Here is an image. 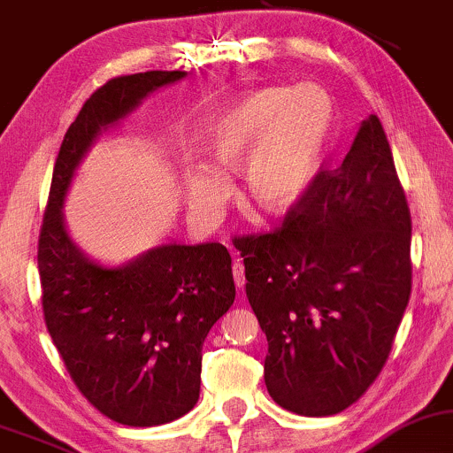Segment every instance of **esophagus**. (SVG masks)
I'll return each instance as SVG.
<instances>
[{
    "label": "esophagus",
    "instance_id": "esophagus-1",
    "mask_svg": "<svg viewBox=\"0 0 453 453\" xmlns=\"http://www.w3.org/2000/svg\"><path fill=\"white\" fill-rule=\"evenodd\" d=\"M232 272H234V282H236L238 288H244L246 278H244V265H242V261H234Z\"/></svg>",
    "mask_w": 453,
    "mask_h": 453
}]
</instances>
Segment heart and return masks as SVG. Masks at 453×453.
I'll list each match as a JSON object with an SVG mask.
<instances>
[{
  "label": "heart",
  "instance_id": "heart-1",
  "mask_svg": "<svg viewBox=\"0 0 453 453\" xmlns=\"http://www.w3.org/2000/svg\"><path fill=\"white\" fill-rule=\"evenodd\" d=\"M334 125V104L316 85L259 88L232 100L207 127V150L223 171H238L242 194L267 215L293 211L324 163ZM188 203L203 219L215 217L230 196V181L213 165L186 173Z\"/></svg>",
  "mask_w": 453,
  "mask_h": 453
}]
</instances>
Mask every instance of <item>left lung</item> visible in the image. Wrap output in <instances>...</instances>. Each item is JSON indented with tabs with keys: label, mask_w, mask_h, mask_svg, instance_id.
Segmentation results:
<instances>
[{
	"label": "left lung",
	"mask_w": 453,
	"mask_h": 453,
	"mask_svg": "<svg viewBox=\"0 0 453 453\" xmlns=\"http://www.w3.org/2000/svg\"><path fill=\"white\" fill-rule=\"evenodd\" d=\"M411 219L376 114L282 227L238 238L267 336L265 385L301 416H332L380 374L411 293Z\"/></svg>",
	"instance_id": "left-lung-1"
}]
</instances>
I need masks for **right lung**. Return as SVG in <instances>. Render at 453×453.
<instances>
[{
    "label": "right lung",
    "instance_id": "right-lung-1",
    "mask_svg": "<svg viewBox=\"0 0 453 453\" xmlns=\"http://www.w3.org/2000/svg\"><path fill=\"white\" fill-rule=\"evenodd\" d=\"M184 71L111 79L91 94L62 140L39 236L45 326L85 399L127 426L177 420L198 402L203 342L236 296L219 242L160 244L119 267L89 259L65 223V198L102 131Z\"/></svg>",
    "mask_w": 453,
    "mask_h": 453
}]
</instances>
